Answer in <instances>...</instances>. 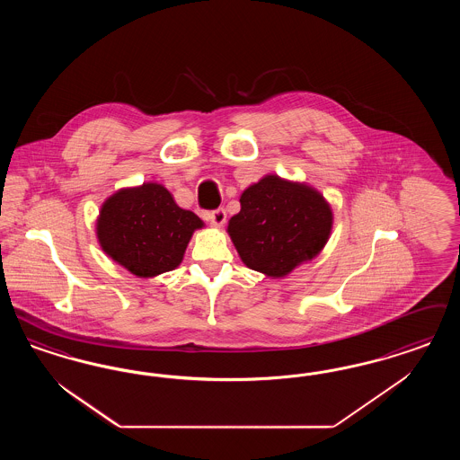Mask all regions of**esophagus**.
I'll return each mask as SVG.
<instances>
[{
	"label": "esophagus",
	"instance_id": "obj_1",
	"mask_svg": "<svg viewBox=\"0 0 460 460\" xmlns=\"http://www.w3.org/2000/svg\"><path fill=\"white\" fill-rule=\"evenodd\" d=\"M208 221L212 226H222L226 222V210L224 208H216L212 212H208Z\"/></svg>",
	"mask_w": 460,
	"mask_h": 460
}]
</instances>
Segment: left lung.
Masks as SVG:
<instances>
[{"label":"left lung","instance_id":"8db88e82","mask_svg":"<svg viewBox=\"0 0 460 460\" xmlns=\"http://www.w3.org/2000/svg\"><path fill=\"white\" fill-rule=\"evenodd\" d=\"M227 233L246 267L265 276H288L320 253L331 236L332 210L310 186L269 174L246 188Z\"/></svg>","mask_w":460,"mask_h":460}]
</instances>
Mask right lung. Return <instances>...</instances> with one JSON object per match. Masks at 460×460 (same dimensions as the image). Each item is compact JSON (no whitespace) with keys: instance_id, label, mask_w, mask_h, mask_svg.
<instances>
[{"instance_id":"1","label":"right lung","mask_w":460,"mask_h":460,"mask_svg":"<svg viewBox=\"0 0 460 460\" xmlns=\"http://www.w3.org/2000/svg\"><path fill=\"white\" fill-rule=\"evenodd\" d=\"M203 222L178 207L163 184L144 183L110 197L97 219L102 250L131 274L154 277L176 269Z\"/></svg>"}]
</instances>
